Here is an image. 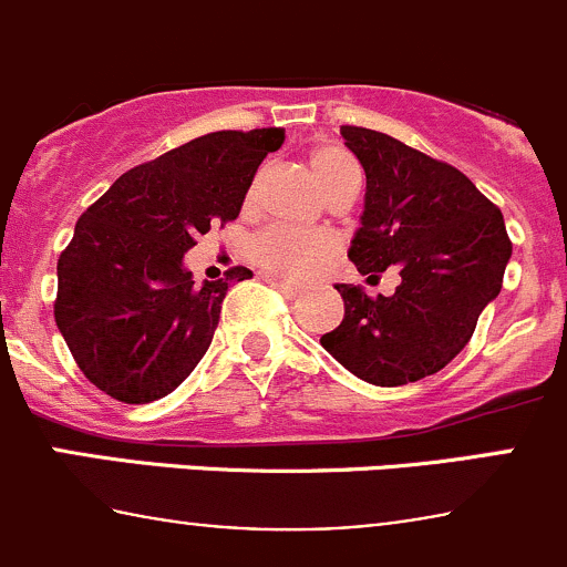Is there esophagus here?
<instances>
[{"mask_svg":"<svg viewBox=\"0 0 567 567\" xmlns=\"http://www.w3.org/2000/svg\"><path fill=\"white\" fill-rule=\"evenodd\" d=\"M271 285L279 290V293L288 296V299H299V296H301V288H296V285L285 282V279H271Z\"/></svg>","mask_w":567,"mask_h":567,"instance_id":"1","label":"esophagus"}]
</instances>
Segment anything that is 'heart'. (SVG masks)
<instances>
[{
	"label": "heart",
	"mask_w": 567,
	"mask_h": 567,
	"mask_svg": "<svg viewBox=\"0 0 567 567\" xmlns=\"http://www.w3.org/2000/svg\"><path fill=\"white\" fill-rule=\"evenodd\" d=\"M310 173L323 188L326 197H337L342 192H353L359 188V167L337 145H320L310 153ZM337 238L326 230L316 233H299L288 230V227H268V230L257 233L249 241V257L262 266L266 271L279 274V277L296 279V282H307L312 279L326 262L334 257Z\"/></svg>",
	"instance_id": "1"
}]
</instances>
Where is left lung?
I'll list each match as a JSON object with an SVG mask.
<instances>
[{
    "mask_svg": "<svg viewBox=\"0 0 567 567\" xmlns=\"http://www.w3.org/2000/svg\"><path fill=\"white\" fill-rule=\"evenodd\" d=\"M340 134L368 177L348 257L368 282L398 268L400 285L375 299L334 285L346 316L320 346L368 384L403 386L447 368L472 340L513 244L502 210L461 169L381 131L342 125Z\"/></svg>",
    "mask_w": 567,
    "mask_h": 567,
    "instance_id": "obj_1",
    "label": "left lung"
}]
</instances>
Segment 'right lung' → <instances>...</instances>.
Here are the masks:
<instances>
[{"instance_id": "add662e5", "label": "right lung", "mask_w": 567, "mask_h": 567, "mask_svg": "<svg viewBox=\"0 0 567 567\" xmlns=\"http://www.w3.org/2000/svg\"><path fill=\"white\" fill-rule=\"evenodd\" d=\"M282 128L214 131L120 175L56 260V329L90 384L151 403L188 379L214 340L227 279L194 285L183 255L241 214Z\"/></svg>"}]
</instances>
